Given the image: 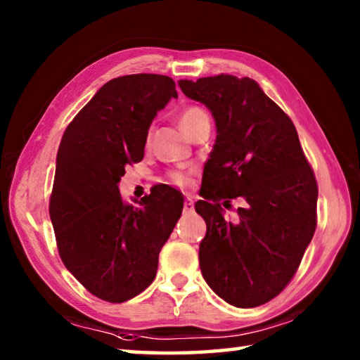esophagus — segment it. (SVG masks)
<instances>
[{
	"mask_svg": "<svg viewBox=\"0 0 360 360\" xmlns=\"http://www.w3.org/2000/svg\"><path fill=\"white\" fill-rule=\"evenodd\" d=\"M184 213H193V200L191 197H186L184 200Z\"/></svg>",
	"mask_w": 360,
	"mask_h": 360,
	"instance_id": "34e87169",
	"label": "esophagus"
}]
</instances>
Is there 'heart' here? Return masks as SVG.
<instances>
[{"label":"heart","mask_w":360,"mask_h":360,"mask_svg":"<svg viewBox=\"0 0 360 360\" xmlns=\"http://www.w3.org/2000/svg\"><path fill=\"white\" fill-rule=\"evenodd\" d=\"M207 120H208L207 112L202 110L200 107H187L181 112V115H179V127L182 131H184V134H189L198 123L207 122ZM169 178L174 182V184H178V186H182L187 182V176L184 173H173Z\"/></svg>","instance_id":"heart-1"}]
</instances>
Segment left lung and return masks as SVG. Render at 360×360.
<instances>
[{
    "label": "left lung",
    "mask_w": 360,
    "mask_h": 360,
    "mask_svg": "<svg viewBox=\"0 0 360 360\" xmlns=\"http://www.w3.org/2000/svg\"><path fill=\"white\" fill-rule=\"evenodd\" d=\"M210 108L216 144L205 163L195 211L207 222L200 269L213 292L236 307H256L298 271L317 226V181L290 117L252 78L181 79ZM242 198L236 223L222 206Z\"/></svg>",
    "instance_id": "8db88e82"
}]
</instances>
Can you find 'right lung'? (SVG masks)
I'll list each match as a JSON object with an SVG mask.
<instances>
[{"label": "right lung", "instance_id": "add662e5", "mask_svg": "<svg viewBox=\"0 0 360 360\" xmlns=\"http://www.w3.org/2000/svg\"><path fill=\"white\" fill-rule=\"evenodd\" d=\"M173 98L167 75L113 78L72 120L57 150L49 200L57 250L73 277L108 303L153 282L160 250L181 218L184 198L173 187H152L139 207L118 191L127 165L144 157L152 120Z\"/></svg>", "mask_w": 360, "mask_h": 360}]
</instances>
